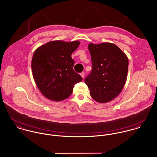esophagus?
Wrapping results in <instances>:
<instances>
[{
	"mask_svg": "<svg viewBox=\"0 0 157 157\" xmlns=\"http://www.w3.org/2000/svg\"><path fill=\"white\" fill-rule=\"evenodd\" d=\"M80 75H81V77L83 78H84V76H85V73H84V72L80 73Z\"/></svg>",
	"mask_w": 157,
	"mask_h": 157,
	"instance_id": "34e87169",
	"label": "esophagus"
}]
</instances>
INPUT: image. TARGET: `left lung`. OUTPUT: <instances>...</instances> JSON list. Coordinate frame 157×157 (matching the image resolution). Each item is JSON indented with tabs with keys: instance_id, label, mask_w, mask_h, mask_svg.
I'll return each instance as SVG.
<instances>
[{
	"instance_id": "8db88e82",
	"label": "left lung",
	"mask_w": 157,
	"mask_h": 157,
	"mask_svg": "<svg viewBox=\"0 0 157 157\" xmlns=\"http://www.w3.org/2000/svg\"><path fill=\"white\" fill-rule=\"evenodd\" d=\"M88 48L93 69L85 82L94 100L106 103L116 98L124 86L128 73V58L113 43H90Z\"/></svg>"
}]
</instances>
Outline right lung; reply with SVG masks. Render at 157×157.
Listing matches in <instances>:
<instances>
[{"label":"right lung","instance_id":"obj_1","mask_svg":"<svg viewBox=\"0 0 157 157\" xmlns=\"http://www.w3.org/2000/svg\"><path fill=\"white\" fill-rule=\"evenodd\" d=\"M80 41H52L39 47L32 59L35 83L42 94L49 100L59 102L69 98L75 83L83 80L74 71L71 54Z\"/></svg>","mask_w":157,"mask_h":157}]
</instances>
